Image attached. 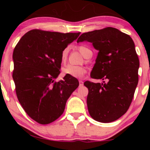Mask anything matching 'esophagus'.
I'll use <instances>...</instances> for the list:
<instances>
[{
	"label": "esophagus",
	"mask_w": 150,
	"mask_h": 150,
	"mask_svg": "<svg viewBox=\"0 0 150 150\" xmlns=\"http://www.w3.org/2000/svg\"><path fill=\"white\" fill-rule=\"evenodd\" d=\"M79 85H80V87L83 85V82L82 80H79Z\"/></svg>",
	"instance_id": "esophagus-1"
}]
</instances>
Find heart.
<instances>
[{
    "instance_id": "heart-1",
    "label": "heart",
    "mask_w": 150,
    "mask_h": 150,
    "mask_svg": "<svg viewBox=\"0 0 150 150\" xmlns=\"http://www.w3.org/2000/svg\"><path fill=\"white\" fill-rule=\"evenodd\" d=\"M77 49L78 50L79 52L85 58H87L89 53L92 52V51L89 48H87V46L83 45L77 46ZM68 48H65V49L63 50V51L61 53V61L62 63H66L67 58H68ZM63 73L66 76L73 77H75V78H81V77H83V75L86 73V69L82 66L68 65L63 68Z\"/></svg>"
}]
</instances>
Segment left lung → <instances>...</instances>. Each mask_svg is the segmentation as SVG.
Returning <instances> with one entry per match:
<instances>
[{"instance_id": "1", "label": "left lung", "mask_w": 150, "mask_h": 150, "mask_svg": "<svg viewBox=\"0 0 150 150\" xmlns=\"http://www.w3.org/2000/svg\"><path fill=\"white\" fill-rule=\"evenodd\" d=\"M92 43L99 51L91 77L103 83L86 81L88 111L101 123L114 121L126 113L138 83L140 66L135 44L128 34L113 27H106L81 34L77 42Z\"/></svg>"}]
</instances>
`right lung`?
<instances>
[{
    "mask_svg": "<svg viewBox=\"0 0 150 150\" xmlns=\"http://www.w3.org/2000/svg\"><path fill=\"white\" fill-rule=\"evenodd\" d=\"M42 30L27 32L13 51V78L19 102L32 119L49 124L63 114L65 104L79 86L77 79H55L61 71L63 50L80 35Z\"/></svg>",
    "mask_w": 150,
    "mask_h": 150,
    "instance_id": "obj_1",
    "label": "right lung"
}]
</instances>
